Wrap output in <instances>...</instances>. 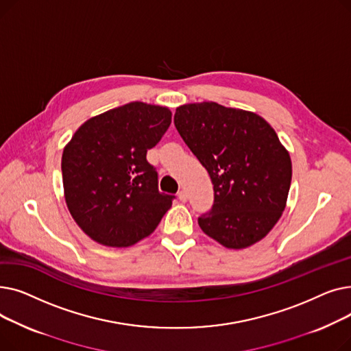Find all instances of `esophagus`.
Here are the masks:
<instances>
[{
	"label": "esophagus",
	"instance_id": "esophagus-1",
	"mask_svg": "<svg viewBox=\"0 0 351 351\" xmlns=\"http://www.w3.org/2000/svg\"><path fill=\"white\" fill-rule=\"evenodd\" d=\"M178 197H179V200H180V202H186V200H188V195H186V192H185V191H179Z\"/></svg>",
	"mask_w": 351,
	"mask_h": 351
}]
</instances>
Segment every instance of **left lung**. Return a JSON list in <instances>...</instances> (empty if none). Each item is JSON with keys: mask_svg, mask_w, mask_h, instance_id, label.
Masks as SVG:
<instances>
[{"mask_svg": "<svg viewBox=\"0 0 351 351\" xmlns=\"http://www.w3.org/2000/svg\"><path fill=\"white\" fill-rule=\"evenodd\" d=\"M175 126L208 171L215 200L200 229L228 249H245L280 219L291 160L274 129L257 114L216 102L176 108Z\"/></svg>", "mask_w": 351, "mask_h": 351, "instance_id": "left-lung-1", "label": "left lung"}]
</instances>
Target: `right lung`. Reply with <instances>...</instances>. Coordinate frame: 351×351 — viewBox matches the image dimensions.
<instances>
[{
	"mask_svg": "<svg viewBox=\"0 0 351 351\" xmlns=\"http://www.w3.org/2000/svg\"><path fill=\"white\" fill-rule=\"evenodd\" d=\"M171 121L166 106L131 102L84 122L64 147L66 206L92 241L132 246L171 209L175 196L159 192L158 172L146 160Z\"/></svg>",
	"mask_w": 351,
	"mask_h": 351,
	"instance_id": "add662e5",
	"label": "right lung"
}]
</instances>
